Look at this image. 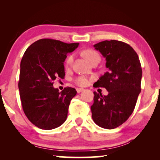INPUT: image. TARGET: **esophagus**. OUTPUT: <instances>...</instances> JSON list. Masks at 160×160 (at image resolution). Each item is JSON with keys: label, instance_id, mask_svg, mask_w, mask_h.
<instances>
[{"label": "esophagus", "instance_id": "esophagus-1", "mask_svg": "<svg viewBox=\"0 0 160 160\" xmlns=\"http://www.w3.org/2000/svg\"><path fill=\"white\" fill-rule=\"evenodd\" d=\"M84 90H85V89H83V88H76V91H77L78 93L84 91Z\"/></svg>", "mask_w": 160, "mask_h": 160}]
</instances>
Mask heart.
<instances>
[{
	"instance_id": "b5f03b06",
	"label": "heart",
	"mask_w": 160,
	"mask_h": 160,
	"mask_svg": "<svg viewBox=\"0 0 160 160\" xmlns=\"http://www.w3.org/2000/svg\"><path fill=\"white\" fill-rule=\"evenodd\" d=\"M83 55L85 57L88 59V60L90 62L92 61L94 58L97 57H99V55L98 53L93 49H86L83 51ZM74 59V55H69L68 56L66 60V66H70V65L72 63ZM75 82L79 86H85L89 82V79L86 76L84 75H81V76H78L75 79Z\"/></svg>"
}]
</instances>
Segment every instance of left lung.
<instances>
[{
  "label": "left lung",
  "mask_w": 160,
  "mask_h": 160,
  "mask_svg": "<svg viewBox=\"0 0 160 160\" xmlns=\"http://www.w3.org/2000/svg\"><path fill=\"white\" fill-rule=\"evenodd\" d=\"M94 47L106 58L109 69L94 87L106 88L109 94L94 92L92 117L102 128L113 129L126 121L135 109L141 91V65L137 53L125 42L106 40Z\"/></svg>",
  "instance_id": "1"
}]
</instances>
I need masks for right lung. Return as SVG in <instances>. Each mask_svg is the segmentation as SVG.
Masks as SVG:
<instances>
[{
    "label": "right lung",
    "instance_id": "obj_1",
    "mask_svg": "<svg viewBox=\"0 0 160 160\" xmlns=\"http://www.w3.org/2000/svg\"><path fill=\"white\" fill-rule=\"evenodd\" d=\"M78 45L42 39L24 53L18 82L22 107L28 118L39 128H56L66 120L70 102L77 92L67 87L59 92L53 84L56 78L65 76L63 63L67 53Z\"/></svg>",
    "mask_w": 160,
    "mask_h": 160
}]
</instances>
